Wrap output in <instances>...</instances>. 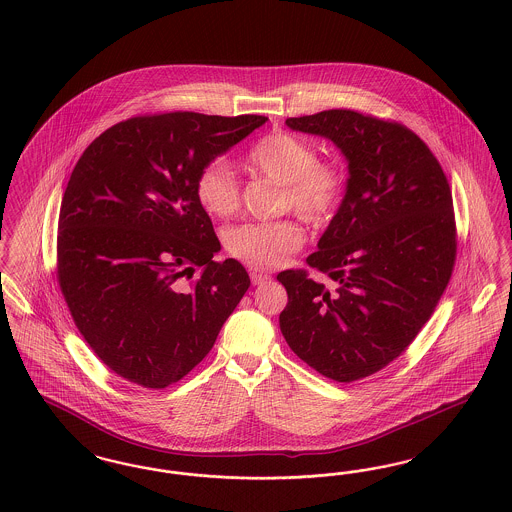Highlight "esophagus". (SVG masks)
Returning <instances> with one entry per match:
<instances>
[{"label": "esophagus", "mask_w": 512, "mask_h": 512, "mask_svg": "<svg viewBox=\"0 0 512 512\" xmlns=\"http://www.w3.org/2000/svg\"><path fill=\"white\" fill-rule=\"evenodd\" d=\"M251 282H253V286H259V284H265L267 280H270V276L265 274V272H259V270H251Z\"/></svg>", "instance_id": "34e87169"}]
</instances>
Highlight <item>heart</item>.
Listing matches in <instances>:
<instances>
[{"mask_svg":"<svg viewBox=\"0 0 512 512\" xmlns=\"http://www.w3.org/2000/svg\"><path fill=\"white\" fill-rule=\"evenodd\" d=\"M247 169L282 184L280 209H293L315 226H324L338 215L347 194V174L338 161L318 159L317 147L309 140L276 130L249 149ZM201 209L217 219L238 211L242 188L232 167L215 159L203 165L194 184ZM305 242L299 220L242 222L224 232V249L247 267L272 268L282 265Z\"/></svg>","mask_w":512,"mask_h":512,"instance_id":"obj_1","label":"heart"}]
</instances>
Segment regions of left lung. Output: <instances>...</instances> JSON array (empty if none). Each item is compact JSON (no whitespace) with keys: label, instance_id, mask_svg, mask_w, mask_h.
Masks as SVG:
<instances>
[{"label":"left lung","instance_id":"1","mask_svg":"<svg viewBox=\"0 0 512 512\" xmlns=\"http://www.w3.org/2000/svg\"><path fill=\"white\" fill-rule=\"evenodd\" d=\"M286 124L340 147L349 180L307 257L317 276L278 274L288 292L280 330L301 361L349 384L395 361L445 292L457 259L451 186L430 147L401 122L328 109Z\"/></svg>","mask_w":512,"mask_h":512}]
</instances>
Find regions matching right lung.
I'll use <instances>...</instances> for the list:
<instances>
[{"instance_id": "1", "label": "right lung", "mask_w": 512, "mask_h": 512, "mask_svg": "<svg viewBox=\"0 0 512 512\" xmlns=\"http://www.w3.org/2000/svg\"><path fill=\"white\" fill-rule=\"evenodd\" d=\"M267 122L192 111L117 122L84 149L59 211L57 284L99 361L163 390L211 351L249 288L195 199L203 165Z\"/></svg>"}]
</instances>
